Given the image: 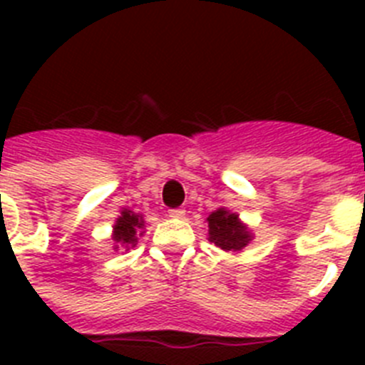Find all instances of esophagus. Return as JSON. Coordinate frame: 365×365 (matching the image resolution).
<instances>
[{"label":"esophagus","mask_w":365,"mask_h":365,"mask_svg":"<svg viewBox=\"0 0 365 365\" xmlns=\"http://www.w3.org/2000/svg\"><path fill=\"white\" fill-rule=\"evenodd\" d=\"M168 214H170V217H185V210L182 208H170Z\"/></svg>","instance_id":"34e87169"}]
</instances>
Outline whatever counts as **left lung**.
<instances>
[{
  "instance_id": "left-lung-1",
  "label": "left lung",
  "mask_w": 365,
  "mask_h": 365,
  "mask_svg": "<svg viewBox=\"0 0 365 365\" xmlns=\"http://www.w3.org/2000/svg\"><path fill=\"white\" fill-rule=\"evenodd\" d=\"M208 227H210V232H208L210 241L221 247L222 250H241L250 241V234L237 221V215L222 208L208 215Z\"/></svg>"
}]
</instances>
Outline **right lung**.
Wrapping results in <instances>:
<instances>
[{
  "label": "right lung",
  "instance_id": "obj_1",
  "mask_svg": "<svg viewBox=\"0 0 365 365\" xmlns=\"http://www.w3.org/2000/svg\"><path fill=\"white\" fill-rule=\"evenodd\" d=\"M143 219L135 215L131 210H124L120 217L117 219L113 240L125 248L130 247V245H135L137 243V228H143Z\"/></svg>",
  "mask_w": 365,
  "mask_h": 365
}]
</instances>
